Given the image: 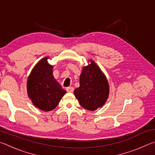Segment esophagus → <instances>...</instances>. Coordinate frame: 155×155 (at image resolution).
Returning <instances> with one entry per match:
<instances>
[{"instance_id":"obj_1","label":"esophagus","mask_w":155,"mask_h":155,"mask_svg":"<svg viewBox=\"0 0 155 155\" xmlns=\"http://www.w3.org/2000/svg\"><path fill=\"white\" fill-rule=\"evenodd\" d=\"M66 91L68 92H73V91H74V88L72 87H68L66 88Z\"/></svg>"}]
</instances>
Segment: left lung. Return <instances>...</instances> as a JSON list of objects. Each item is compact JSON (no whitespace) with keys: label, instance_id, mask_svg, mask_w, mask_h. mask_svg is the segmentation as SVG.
Segmentation results:
<instances>
[{"label":"left lung","instance_id":"8db88e82","mask_svg":"<svg viewBox=\"0 0 155 155\" xmlns=\"http://www.w3.org/2000/svg\"><path fill=\"white\" fill-rule=\"evenodd\" d=\"M74 94L81 106L89 111L103 107L109 98V85L106 76L93 60L82 68L80 86Z\"/></svg>","mask_w":155,"mask_h":155}]
</instances>
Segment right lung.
<instances>
[{
	"mask_svg": "<svg viewBox=\"0 0 155 155\" xmlns=\"http://www.w3.org/2000/svg\"><path fill=\"white\" fill-rule=\"evenodd\" d=\"M49 57L40 60L28 77L27 90L33 105L43 111H51L58 105L66 91L54 78L53 65L48 62Z\"/></svg>",
	"mask_w": 155,
	"mask_h": 155,
	"instance_id": "obj_1",
	"label": "right lung"
}]
</instances>
